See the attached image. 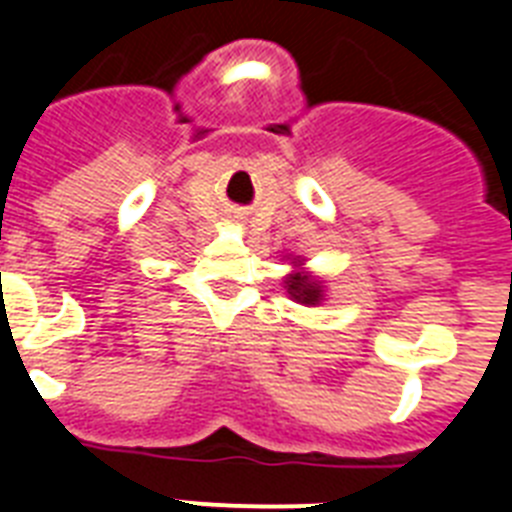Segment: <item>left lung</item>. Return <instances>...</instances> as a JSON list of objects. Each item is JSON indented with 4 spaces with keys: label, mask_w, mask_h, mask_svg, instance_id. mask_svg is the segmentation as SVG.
<instances>
[{
    "label": "left lung",
    "mask_w": 512,
    "mask_h": 512,
    "mask_svg": "<svg viewBox=\"0 0 512 512\" xmlns=\"http://www.w3.org/2000/svg\"><path fill=\"white\" fill-rule=\"evenodd\" d=\"M292 264L302 266V261L295 259ZM284 284H287L289 297L302 302V305H320V302H323V284H320L318 279H312L310 274H305V271L289 274V277L284 279Z\"/></svg>",
    "instance_id": "1"
}]
</instances>
